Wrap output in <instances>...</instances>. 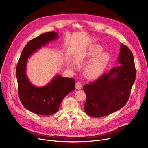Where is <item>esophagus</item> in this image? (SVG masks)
Here are the masks:
<instances>
[{"label":"esophagus","mask_w":148,"mask_h":148,"mask_svg":"<svg viewBox=\"0 0 148 148\" xmlns=\"http://www.w3.org/2000/svg\"><path fill=\"white\" fill-rule=\"evenodd\" d=\"M82 88V84L80 82H77L75 83V88L77 89H81Z\"/></svg>","instance_id":"1"}]
</instances>
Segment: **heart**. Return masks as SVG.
<instances>
[{
	"label": "heart",
	"instance_id": "b5f03b06",
	"mask_svg": "<svg viewBox=\"0 0 148 148\" xmlns=\"http://www.w3.org/2000/svg\"><path fill=\"white\" fill-rule=\"evenodd\" d=\"M103 49L99 45H94L88 50L86 56L93 60L86 67L85 75L89 79H96L103 74L106 68L108 62L109 55L106 52H101Z\"/></svg>",
	"mask_w": 148,
	"mask_h": 148
}]
</instances>
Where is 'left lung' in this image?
I'll return each mask as SVG.
<instances>
[{"mask_svg": "<svg viewBox=\"0 0 148 148\" xmlns=\"http://www.w3.org/2000/svg\"><path fill=\"white\" fill-rule=\"evenodd\" d=\"M119 66L111 69L95 82L83 86L86 95L84 110L91 117L99 118L119 110L126 104L136 79L133 53L121 44Z\"/></svg>", "mask_w": 148, "mask_h": 148, "instance_id": "8db88e82", "label": "left lung"}]
</instances>
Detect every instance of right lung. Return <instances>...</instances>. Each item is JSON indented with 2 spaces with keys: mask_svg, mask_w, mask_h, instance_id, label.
<instances>
[{
  "mask_svg": "<svg viewBox=\"0 0 148 148\" xmlns=\"http://www.w3.org/2000/svg\"><path fill=\"white\" fill-rule=\"evenodd\" d=\"M58 38V34L49 32L30 40L23 50L17 65L16 77L18 96L26 109L40 115L55 113L62 100L75 89V80L57 75L45 86L36 87L31 83L26 75V64L32 54L51 41Z\"/></svg>",
  "mask_w": 148,
  "mask_h": 148,
  "instance_id": "obj_1",
  "label": "right lung"
}]
</instances>
